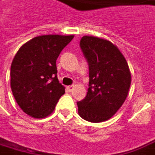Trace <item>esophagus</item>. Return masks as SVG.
Segmentation results:
<instances>
[{"mask_svg":"<svg viewBox=\"0 0 155 155\" xmlns=\"http://www.w3.org/2000/svg\"><path fill=\"white\" fill-rule=\"evenodd\" d=\"M73 89H74V85H70V86H67L66 87V90L68 92H71L73 90Z\"/></svg>","mask_w":155,"mask_h":155,"instance_id":"34e87169","label":"esophagus"}]
</instances>
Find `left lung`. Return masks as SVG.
<instances>
[{
  "label": "left lung",
  "mask_w": 155,
  "mask_h": 155,
  "mask_svg": "<svg viewBox=\"0 0 155 155\" xmlns=\"http://www.w3.org/2000/svg\"><path fill=\"white\" fill-rule=\"evenodd\" d=\"M80 48L89 64L87 95L78 101L82 119L99 123L112 118L128 95L131 75L127 61L111 41L95 36H83Z\"/></svg>",
  "instance_id": "1"
}]
</instances>
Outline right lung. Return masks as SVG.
Wrapping results in <instances>:
<instances>
[{
  "label": "right lung",
  "mask_w": 155,
  "mask_h": 155,
  "mask_svg": "<svg viewBox=\"0 0 155 155\" xmlns=\"http://www.w3.org/2000/svg\"><path fill=\"white\" fill-rule=\"evenodd\" d=\"M74 36L34 37L18 49L11 65V89L18 105L36 119L50 115L65 87L57 78L56 60Z\"/></svg>",
  "instance_id": "obj_1"
}]
</instances>
